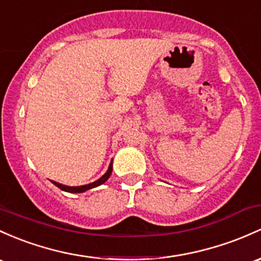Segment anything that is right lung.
Segmentation results:
<instances>
[{"label":"right lung","instance_id":"right-lung-1","mask_svg":"<svg viewBox=\"0 0 261 261\" xmlns=\"http://www.w3.org/2000/svg\"><path fill=\"white\" fill-rule=\"evenodd\" d=\"M111 174H112V163H111V165H109L107 173H106V174L103 175L102 178H99V179H98V180L93 181V183L87 184V186H81V187H67V186H63V184L56 183V181H52V183L55 184L56 187L60 188V189L64 190V192H68V193H83V192H86V190L92 189V188H96V187H98V186H100V184L105 183V181H107L108 178H109V175H111Z\"/></svg>","mask_w":261,"mask_h":261}]
</instances>
